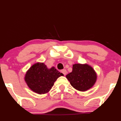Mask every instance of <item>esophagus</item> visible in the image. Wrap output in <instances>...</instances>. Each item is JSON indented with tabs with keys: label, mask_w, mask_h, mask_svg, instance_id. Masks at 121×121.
Masks as SVG:
<instances>
[{
	"label": "esophagus",
	"mask_w": 121,
	"mask_h": 121,
	"mask_svg": "<svg viewBox=\"0 0 121 121\" xmlns=\"http://www.w3.org/2000/svg\"><path fill=\"white\" fill-rule=\"evenodd\" d=\"M61 72L64 75H66V74H67V71H66V69H63V70H62L61 71Z\"/></svg>",
	"instance_id": "obj_1"
}]
</instances>
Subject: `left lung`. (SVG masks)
I'll list each match as a JSON object with an SVG mask.
<instances>
[{"instance_id": "8db88e82", "label": "left lung", "mask_w": 121, "mask_h": 121, "mask_svg": "<svg viewBox=\"0 0 121 121\" xmlns=\"http://www.w3.org/2000/svg\"><path fill=\"white\" fill-rule=\"evenodd\" d=\"M71 85L80 91H86L93 87L97 79V74L92 67L84 64H75L72 72L66 75Z\"/></svg>"}]
</instances>
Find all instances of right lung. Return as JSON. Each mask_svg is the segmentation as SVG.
Segmentation results:
<instances>
[{
    "mask_svg": "<svg viewBox=\"0 0 121 121\" xmlns=\"http://www.w3.org/2000/svg\"><path fill=\"white\" fill-rule=\"evenodd\" d=\"M64 75L54 66L50 69L43 62H37L29 68L25 76L27 85L38 94L48 92L59 77Z\"/></svg>",
    "mask_w": 121,
    "mask_h": 121,
    "instance_id": "add662e5",
    "label": "right lung"
}]
</instances>
